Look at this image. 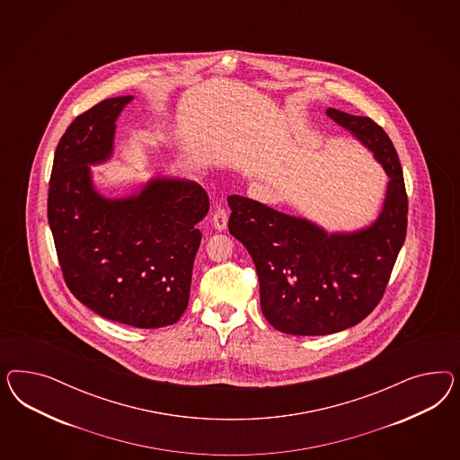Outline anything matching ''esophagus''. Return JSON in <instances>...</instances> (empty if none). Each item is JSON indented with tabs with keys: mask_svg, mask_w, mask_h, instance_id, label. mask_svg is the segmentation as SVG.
Returning <instances> with one entry per match:
<instances>
[{
	"mask_svg": "<svg viewBox=\"0 0 460 460\" xmlns=\"http://www.w3.org/2000/svg\"><path fill=\"white\" fill-rule=\"evenodd\" d=\"M212 226L216 231H226L227 227V212L223 208L214 210L212 214Z\"/></svg>",
	"mask_w": 460,
	"mask_h": 460,
	"instance_id": "34e87169",
	"label": "esophagus"
}]
</instances>
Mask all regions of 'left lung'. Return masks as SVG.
I'll use <instances>...</instances> for the list:
<instances>
[{
	"label": "left lung",
	"instance_id": "obj_1",
	"mask_svg": "<svg viewBox=\"0 0 460 460\" xmlns=\"http://www.w3.org/2000/svg\"><path fill=\"white\" fill-rule=\"evenodd\" d=\"M131 101L104 99L70 123L57 145L47 209L72 295L104 319L158 329L189 305L197 224L209 197L197 181L165 175L121 197L99 192L93 167L111 160L116 119Z\"/></svg>",
	"mask_w": 460,
	"mask_h": 460
}]
</instances>
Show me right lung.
Returning <instances> with one entry per match:
<instances>
[{"mask_svg":"<svg viewBox=\"0 0 460 460\" xmlns=\"http://www.w3.org/2000/svg\"><path fill=\"white\" fill-rule=\"evenodd\" d=\"M390 177L369 226L327 233L319 224L229 195V233L244 244L260 279L266 321L292 335H329L366 319L379 304L406 236L408 200L396 150L366 116L327 108Z\"/></svg>","mask_w":460,"mask_h":460,"instance_id":"add662e5","label":"right lung"}]
</instances>
